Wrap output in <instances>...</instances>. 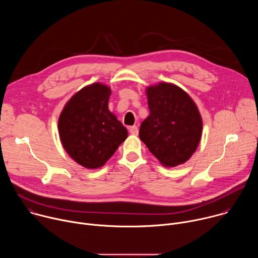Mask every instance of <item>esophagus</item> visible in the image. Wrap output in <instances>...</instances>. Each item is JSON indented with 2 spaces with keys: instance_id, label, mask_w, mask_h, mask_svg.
I'll return each mask as SVG.
<instances>
[{
  "instance_id": "esophagus-1",
  "label": "esophagus",
  "mask_w": 258,
  "mask_h": 258,
  "mask_svg": "<svg viewBox=\"0 0 258 258\" xmlns=\"http://www.w3.org/2000/svg\"><path fill=\"white\" fill-rule=\"evenodd\" d=\"M130 133L133 135V136H137L139 134V130H138V126L137 125H133L131 126L130 128Z\"/></svg>"
}]
</instances>
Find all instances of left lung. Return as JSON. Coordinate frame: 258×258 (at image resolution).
Returning a JSON list of instances; mask_svg holds the SVG:
<instances>
[{"label":"left lung","instance_id":"8db88e82","mask_svg":"<svg viewBox=\"0 0 258 258\" xmlns=\"http://www.w3.org/2000/svg\"><path fill=\"white\" fill-rule=\"evenodd\" d=\"M150 114L139 136L149 151L166 167L185 163L196 151L202 119L191 97L177 86L160 83L147 89Z\"/></svg>","mask_w":258,"mask_h":258}]
</instances>
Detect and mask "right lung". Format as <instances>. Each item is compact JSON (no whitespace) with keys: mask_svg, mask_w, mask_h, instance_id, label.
Returning a JSON list of instances; mask_svg holds the SVG:
<instances>
[{"mask_svg":"<svg viewBox=\"0 0 258 258\" xmlns=\"http://www.w3.org/2000/svg\"><path fill=\"white\" fill-rule=\"evenodd\" d=\"M109 87L96 83L79 91L58 120L63 148L86 168L103 166L127 138V130L109 111Z\"/></svg>","mask_w":258,"mask_h":258,"instance_id":"1","label":"right lung"}]
</instances>
